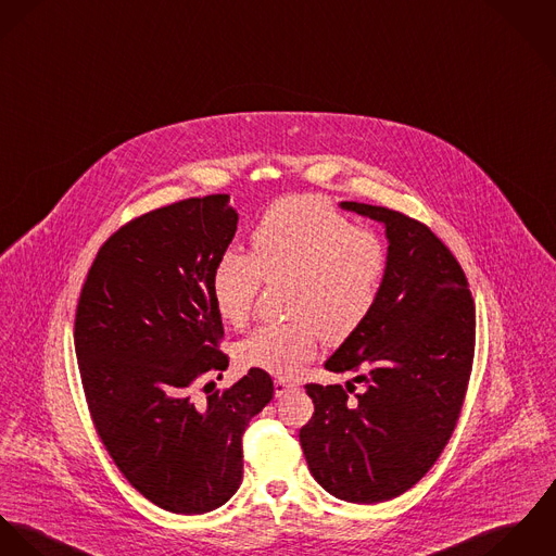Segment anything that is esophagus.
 <instances>
[{
    "label": "esophagus",
    "mask_w": 556,
    "mask_h": 556,
    "mask_svg": "<svg viewBox=\"0 0 556 556\" xmlns=\"http://www.w3.org/2000/svg\"><path fill=\"white\" fill-rule=\"evenodd\" d=\"M296 386H299V383H294L292 379L279 377V379H275V396H283L286 392H292V390H296Z\"/></svg>",
    "instance_id": "esophagus-1"
}]
</instances>
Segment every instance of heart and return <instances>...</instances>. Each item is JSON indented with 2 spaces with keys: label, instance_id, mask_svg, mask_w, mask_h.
<instances>
[{
  "label": "heart",
  "instance_id": "heart-1",
  "mask_svg": "<svg viewBox=\"0 0 556 556\" xmlns=\"http://www.w3.org/2000/svg\"><path fill=\"white\" fill-rule=\"evenodd\" d=\"M383 251L324 198L292 195L273 204L249 237V255L226 251L211 273L217 313L232 326L248 321L262 279L292 277L288 308L296 317L264 324L241 345L245 363L294 375L313 358L321 332L350 337L377 301Z\"/></svg>",
  "mask_w": 556,
  "mask_h": 556
}]
</instances>
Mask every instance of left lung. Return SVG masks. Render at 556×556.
I'll use <instances>...</instances> for the list:
<instances>
[{"label": "left lung", "mask_w": 556, "mask_h": 556, "mask_svg": "<svg viewBox=\"0 0 556 556\" xmlns=\"http://www.w3.org/2000/svg\"><path fill=\"white\" fill-rule=\"evenodd\" d=\"M383 226L388 253L367 319L324 363L364 383L354 400L339 383H307L313 416L301 429L308 471L350 503L409 491L456 427L476 343L465 273L431 230L390 208L341 202Z\"/></svg>", "instance_id": "8db88e82"}]
</instances>
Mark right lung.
<instances>
[{"label": "right lung", "instance_id": "right-lung-1", "mask_svg": "<svg viewBox=\"0 0 556 556\" xmlns=\"http://www.w3.org/2000/svg\"><path fill=\"white\" fill-rule=\"evenodd\" d=\"M237 224L226 193L129 222L98 251L76 308V358L98 434L125 480L173 514L213 511L239 491L241 437L275 392L253 367L224 392L191 396L193 381L228 369L211 273Z\"/></svg>", "mask_w": 556, "mask_h": 556}]
</instances>
